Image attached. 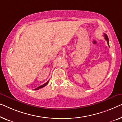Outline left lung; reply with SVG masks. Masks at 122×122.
<instances>
[{"label":"left lung","mask_w":122,"mask_h":122,"mask_svg":"<svg viewBox=\"0 0 122 122\" xmlns=\"http://www.w3.org/2000/svg\"><path fill=\"white\" fill-rule=\"evenodd\" d=\"M103 36H104L105 39H106V41H107L108 45V46H109V44H108V41H108V37H107V36L106 34H105V33H104V35H103Z\"/></svg>","instance_id":"left-lung-1"}]
</instances>
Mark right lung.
<instances>
[{
  "label": "right lung",
  "mask_w": 122,
  "mask_h": 122,
  "mask_svg": "<svg viewBox=\"0 0 122 122\" xmlns=\"http://www.w3.org/2000/svg\"><path fill=\"white\" fill-rule=\"evenodd\" d=\"M49 81H47L46 83H45V84H43V85H41V86H38V88H36V89H34V90H39V89H41V88H43V87H44L45 86H46V85L48 84V82H49Z\"/></svg>",
  "instance_id": "1"
}]
</instances>
